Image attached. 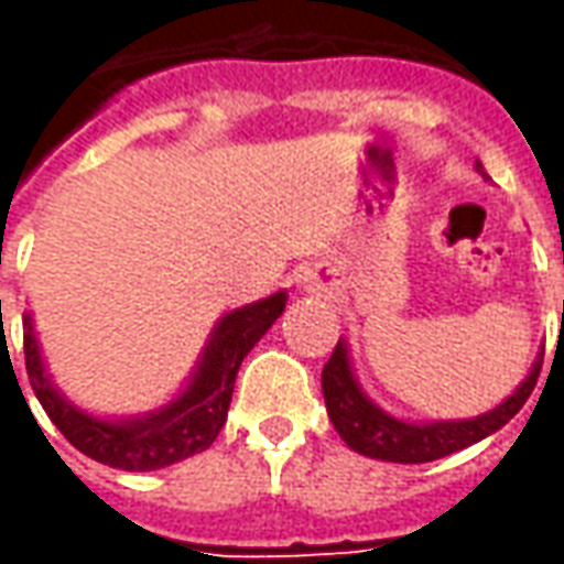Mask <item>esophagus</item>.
Returning a JSON list of instances; mask_svg holds the SVG:
<instances>
[{
  "instance_id": "esophagus-1",
  "label": "esophagus",
  "mask_w": 564,
  "mask_h": 564,
  "mask_svg": "<svg viewBox=\"0 0 564 564\" xmlns=\"http://www.w3.org/2000/svg\"><path fill=\"white\" fill-rule=\"evenodd\" d=\"M317 286H319L317 278H311V281H307V290H317Z\"/></svg>"
}]
</instances>
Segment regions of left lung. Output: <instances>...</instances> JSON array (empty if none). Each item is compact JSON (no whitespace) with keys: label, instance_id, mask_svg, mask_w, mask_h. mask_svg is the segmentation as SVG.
Here are the masks:
<instances>
[{"label":"left lung","instance_id":"1","mask_svg":"<svg viewBox=\"0 0 564 564\" xmlns=\"http://www.w3.org/2000/svg\"><path fill=\"white\" fill-rule=\"evenodd\" d=\"M477 169L484 172L480 162H477ZM538 375H541V359L534 362L532 375L522 380V387L510 395L508 402H501L496 411H486V414L474 416V420L423 425L402 423L395 416L383 414L378 404H371L362 395L354 371H350L347 347L338 341V347L332 350L329 362L323 366V399H326L332 425L347 441V447H354L356 453L371 456V459L416 465V462L444 459L449 453L471 447L477 441H484L486 435L498 432L510 416H517L522 404L529 402L534 383H538Z\"/></svg>","mask_w":564,"mask_h":564}]
</instances>
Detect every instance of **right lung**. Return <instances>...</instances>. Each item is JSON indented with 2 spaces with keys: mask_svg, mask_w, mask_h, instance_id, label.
Returning a JSON list of instances; mask_svg holds the SVG:
<instances>
[{
  "mask_svg": "<svg viewBox=\"0 0 564 564\" xmlns=\"http://www.w3.org/2000/svg\"><path fill=\"white\" fill-rule=\"evenodd\" d=\"M283 307H286V293H274L262 302L226 314L202 356L193 383L169 408L129 423H108L80 414L78 408H72L51 387L30 317L23 319L26 375L44 414L54 420L72 447L120 471H156L214 444V437L220 435L226 423L238 368L253 350V344L271 329V323L281 317Z\"/></svg>",
  "mask_w": 564,
  "mask_h": 564,
  "instance_id": "right-lung-1",
  "label": "right lung"
}]
</instances>
